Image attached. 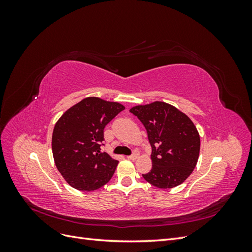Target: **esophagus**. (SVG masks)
Returning <instances> with one entry per match:
<instances>
[{
    "mask_svg": "<svg viewBox=\"0 0 252 252\" xmlns=\"http://www.w3.org/2000/svg\"><path fill=\"white\" fill-rule=\"evenodd\" d=\"M139 158V152H134V154L132 155V156H129V157H127V158L128 159H131V161H135L136 158Z\"/></svg>",
    "mask_w": 252,
    "mask_h": 252,
    "instance_id": "obj_1",
    "label": "esophagus"
}]
</instances>
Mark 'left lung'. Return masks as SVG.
<instances>
[{
  "label": "left lung",
  "instance_id": "1",
  "mask_svg": "<svg viewBox=\"0 0 252 252\" xmlns=\"http://www.w3.org/2000/svg\"><path fill=\"white\" fill-rule=\"evenodd\" d=\"M146 128L151 145L149 184L167 189L181 185L192 173L200 156V134L190 118L174 106L156 101L130 110Z\"/></svg>",
  "mask_w": 252,
  "mask_h": 252
}]
</instances>
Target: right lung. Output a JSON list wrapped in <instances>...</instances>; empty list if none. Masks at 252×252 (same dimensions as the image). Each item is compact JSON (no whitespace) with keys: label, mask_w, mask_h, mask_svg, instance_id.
Returning a JSON list of instances; mask_svg holds the SVG:
<instances>
[{"label":"right lung","mask_w":252,"mask_h":252,"mask_svg":"<svg viewBox=\"0 0 252 252\" xmlns=\"http://www.w3.org/2000/svg\"><path fill=\"white\" fill-rule=\"evenodd\" d=\"M125 107L118 102L88 96L57 121L51 147L58 170L71 187L94 191L110 181L119 161L101 152L104 128Z\"/></svg>","instance_id":"1"}]
</instances>
